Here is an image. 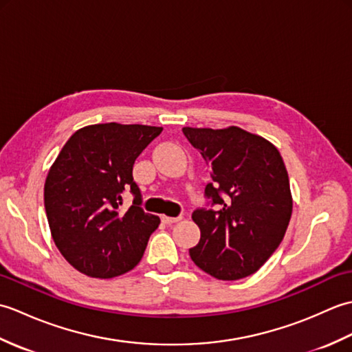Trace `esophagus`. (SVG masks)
<instances>
[{"instance_id": "34e87169", "label": "esophagus", "mask_w": 352, "mask_h": 352, "mask_svg": "<svg viewBox=\"0 0 352 352\" xmlns=\"http://www.w3.org/2000/svg\"><path fill=\"white\" fill-rule=\"evenodd\" d=\"M183 216H177V218H172V216H162V221L164 223H168V226H170V223H175L178 221H182Z\"/></svg>"}]
</instances>
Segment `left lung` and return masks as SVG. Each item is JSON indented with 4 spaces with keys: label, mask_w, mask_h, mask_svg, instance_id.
Instances as JSON below:
<instances>
[{
    "label": "left lung",
    "mask_w": 352,
    "mask_h": 352,
    "mask_svg": "<svg viewBox=\"0 0 352 352\" xmlns=\"http://www.w3.org/2000/svg\"><path fill=\"white\" fill-rule=\"evenodd\" d=\"M183 133L212 169L204 195L216 206L192 213L201 239L190 258L218 280L245 278L286 234L294 206L286 166L271 142L239 126H184Z\"/></svg>",
    "instance_id": "8db88e82"
}]
</instances>
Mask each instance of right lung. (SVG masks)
<instances>
[{
    "label": "right lung",
    "instance_id": "right-lung-1",
    "mask_svg": "<svg viewBox=\"0 0 352 352\" xmlns=\"http://www.w3.org/2000/svg\"><path fill=\"white\" fill-rule=\"evenodd\" d=\"M162 130L139 124L87 125L72 134L52 163L43 188L51 236L81 274L113 278L131 271L144 256L160 219L142 210L133 164ZM129 188L133 206L121 212L122 193Z\"/></svg>",
    "mask_w": 352,
    "mask_h": 352
}]
</instances>
